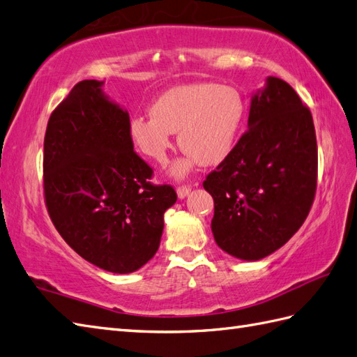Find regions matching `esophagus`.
Returning <instances> with one entry per match:
<instances>
[{"instance_id":"obj_1","label":"esophagus","mask_w":357,"mask_h":357,"mask_svg":"<svg viewBox=\"0 0 357 357\" xmlns=\"http://www.w3.org/2000/svg\"><path fill=\"white\" fill-rule=\"evenodd\" d=\"M190 192H192V188L190 187H178L176 188V195H178V197L179 199H185L188 195H190Z\"/></svg>"}]
</instances>
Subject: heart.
Listing matches in <instances>:
<instances>
[{
	"mask_svg": "<svg viewBox=\"0 0 357 357\" xmlns=\"http://www.w3.org/2000/svg\"><path fill=\"white\" fill-rule=\"evenodd\" d=\"M152 117H132L128 134L137 151L164 164L173 147L172 134L184 156L173 162L170 175L184 179L196 165H218L234 151L246 119L242 93L231 85L188 84L173 86L151 106Z\"/></svg>",
	"mask_w": 357,
	"mask_h": 357,
	"instance_id": "1",
	"label": "heart"
}]
</instances>
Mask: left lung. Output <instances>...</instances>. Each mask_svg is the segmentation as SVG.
I'll list each match as a JSON object with an SVG mask.
<instances>
[{
    "mask_svg": "<svg viewBox=\"0 0 357 357\" xmlns=\"http://www.w3.org/2000/svg\"><path fill=\"white\" fill-rule=\"evenodd\" d=\"M317 175L312 114L291 85L269 76L251 97L245 135L204 182L218 246L245 261L280 250L307 218Z\"/></svg>",
    "mask_w": 357,
    "mask_h": 357,
    "instance_id": "8db88e82",
    "label": "left lung"
}]
</instances>
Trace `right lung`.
Segmentation results:
<instances>
[{"label": "right lung", "instance_id": "add662e5", "mask_svg": "<svg viewBox=\"0 0 357 357\" xmlns=\"http://www.w3.org/2000/svg\"><path fill=\"white\" fill-rule=\"evenodd\" d=\"M102 80H82L56 107L44 139V192L56 229L94 266L130 273L160 248L170 185H152V169L134 152L129 112Z\"/></svg>", "mask_w": 357, "mask_h": 357}]
</instances>
